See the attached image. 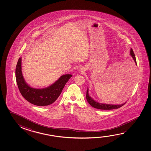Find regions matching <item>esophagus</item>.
<instances>
[{
    "mask_svg": "<svg viewBox=\"0 0 151 151\" xmlns=\"http://www.w3.org/2000/svg\"><path fill=\"white\" fill-rule=\"evenodd\" d=\"M84 69L83 68H81V70H80V72H82V73H83V72H84Z\"/></svg>",
    "mask_w": 151,
    "mask_h": 151,
    "instance_id": "1",
    "label": "esophagus"
}]
</instances>
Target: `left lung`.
<instances>
[{
  "mask_svg": "<svg viewBox=\"0 0 151 151\" xmlns=\"http://www.w3.org/2000/svg\"><path fill=\"white\" fill-rule=\"evenodd\" d=\"M131 55L132 57H133L134 61L136 63V65H137V63H136V58H135V56L134 54L133 50L132 49H131ZM133 71V70H131ZM132 74V73H131ZM132 75V74L131 75ZM86 99L88 103H89L91 106L93 107L95 109H104V110H109V109H119L121 107L123 106L124 104L126 103V102L124 104H121V105H111V104H101V103H99L97 101H95L94 99H92L91 97L89 96L88 95V89H87L86 95Z\"/></svg>",
  "mask_w": 151,
  "mask_h": 151,
  "instance_id": "1",
  "label": "left lung"
}]
</instances>
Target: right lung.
Listing matches in <instances>:
<instances>
[{
	"instance_id": "right-lung-1",
	"label": "right lung",
	"mask_w": 151,
	"mask_h": 151,
	"mask_svg": "<svg viewBox=\"0 0 151 151\" xmlns=\"http://www.w3.org/2000/svg\"><path fill=\"white\" fill-rule=\"evenodd\" d=\"M21 64L22 58H19L15 71L18 88L25 99L37 106H44L52 104L58 99L65 84L72 76L70 74L63 75L50 87L43 89H36L32 88L26 83L22 76Z\"/></svg>"
}]
</instances>
